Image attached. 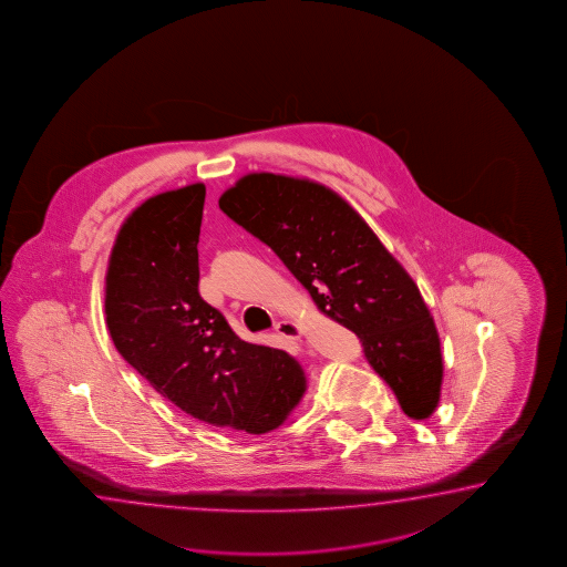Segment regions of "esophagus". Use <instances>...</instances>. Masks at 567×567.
Returning a JSON list of instances; mask_svg holds the SVG:
<instances>
[{"label": "esophagus", "mask_w": 567, "mask_h": 567, "mask_svg": "<svg viewBox=\"0 0 567 567\" xmlns=\"http://www.w3.org/2000/svg\"><path fill=\"white\" fill-rule=\"evenodd\" d=\"M276 332L281 336V338H286V340H300L301 338V328L296 322H289V320H284V322H278L276 326Z\"/></svg>", "instance_id": "1"}]
</instances>
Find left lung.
Segmentation results:
<instances>
[{
	"mask_svg": "<svg viewBox=\"0 0 567 567\" xmlns=\"http://www.w3.org/2000/svg\"><path fill=\"white\" fill-rule=\"evenodd\" d=\"M219 207L274 249L323 316L360 338L404 414H433L443 382L433 316L406 269L338 193L308 178L251 173L223 193Z\"/></svg>",
	"mask_w": 567,
	"mask_h": 567,
	"instance_id": "8db88e82",
	"label": "left lung"
}]
</instances>
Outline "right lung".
<instances>
[{"label": "right lung", "instance_id": "obj_1", "mask_svg": "<svg viewBox=\"0 0 567 567\" xmlns=\"http://www.w3.org/2000/svg\"><path fill=\"white\" fill-rule=\"evenodd\" d=\"M205 185L136 207L112 247L104 311L131 367L193 419L249 434L278 429L300 404L306 377L278 348L249 344L199 293Z\"/></svg>", "mask_w": 567, "mask_h": 567}]
</instances>
